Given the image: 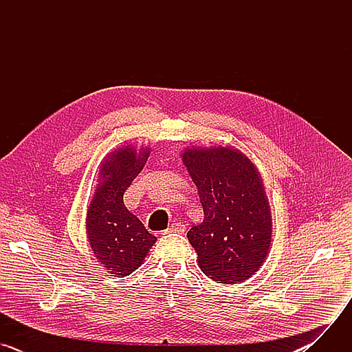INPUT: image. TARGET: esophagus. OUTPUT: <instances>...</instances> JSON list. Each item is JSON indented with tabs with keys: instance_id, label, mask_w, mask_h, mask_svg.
<instances>
[{
	"instance_id": "34e87169",
	"label": "esophagus",
	"mask_w": 352,
	"mask_h": 352,
	"mask_svg": "<svg viewBox=\"0 0 352 352\" xmlns=\"http://www.w3.org/2000/svg\"><path fill=\"white\" fill-rule=\"evenodd\" d=\"M185 231V226L182 223H173L167 230H166V234H170V232H177V234H182Z\"/></svg>"
}]
</instances>
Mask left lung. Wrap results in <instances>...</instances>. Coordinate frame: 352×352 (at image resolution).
Listing matches in <instances>:
<instances>
[{"instance_id": "8db88e82", "label": "left lung", "mask_w": 352, "mask_h": 352, "mask_svg": "<svg viewBox=\"0 0 352 352\" xmlns=\"http://www.w3.org/2000/svg\"><path fill=\"white\" fill-rule=\"evenodd\" d=\"M182 162L205 213L186 234L200 269L217 283L248 280L272 242L269 202L255 166L230 147L186 148Z\"/></svg>"}]
</instances>
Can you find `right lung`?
Wrapping results in <instances>:
<instances>
[{
    "label": "right lung",
    "mask_w": 352,
    "mask_h": 352,
    "mask_svg": "<svg viewBox=\"0 0 352 352\" xmlns=\"http://www.w3.org/2000/svg\"><path fill=\"white\" fill-rule=\"evenodd\" d=\"M148 150L116 152L102 166V182L87 209L86 230L93 254L116 277L135 272L156 242L142 221L124 205V193L146 164Z\"/></svg>",
    "instance_id": "add662e5"
}]
</instances>
